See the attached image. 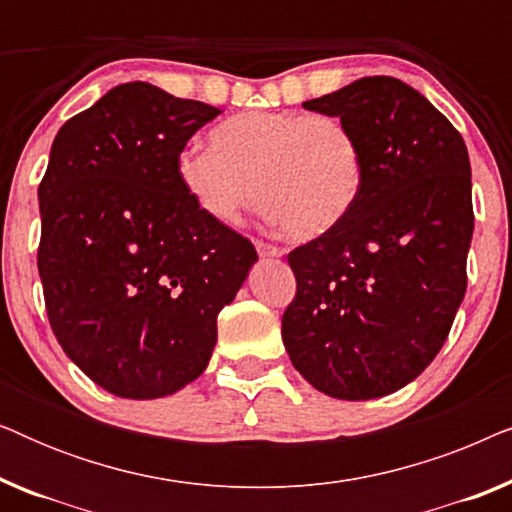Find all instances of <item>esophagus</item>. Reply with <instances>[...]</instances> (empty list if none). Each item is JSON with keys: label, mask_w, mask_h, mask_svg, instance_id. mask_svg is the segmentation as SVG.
I'll list each match as a JSON object with an SVG mask.
<instances>
[{"label": "esophagus", "mask_w": 512, "mask_h": 512, "mask_svg": "<svg viewBox=\"0 0 512 512\" xmlns=\"http://www.w3.org/2000/svg\"><path fill=\"white\" fill-rule=\"evenodd\" d=\"M256 251L263 258H279V256H284V249H279V247H275V244H268V242H256Z\"/></svg>", "instance_id": "34e87169"}]
</instances>
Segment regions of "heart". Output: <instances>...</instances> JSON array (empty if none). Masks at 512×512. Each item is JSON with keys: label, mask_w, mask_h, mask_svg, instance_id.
Instances as JSON below:
<instances>
[{"label": "heart", "mask_w": 512, "mask_h": 512, "mask_svg": "<svg viewBox=\"0 0 512 512\" xmlns=\"http://www.w3.org/2000/svg\"><path fill=\"white\" fill-rule=\"evenodd\" d=\"M177 179L207 219L233 226L256 193L265 219L310 240L356 205L366 156L359 135L335 116L244 111L209 132V149L179 153Z\"/></svg>", "instance_id": "heart-1"}]
</instances>
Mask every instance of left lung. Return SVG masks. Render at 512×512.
<instances>
[{"instance_id":"8db88e82","label":"left lung","mask_w":512,"mask_h":512,"mask_svg":"<svg viewBox=\"0 0 512 512\" xmlns=\"http://www.w3.org/2000/svg\"><path fill=\"white\" fill-rule=\"evenodd\" d=\"M303 107L359 135L366 181L338 226L289 254L298 289L282 340L314 389L368 401L415 380L445 345L466 293L471 163L457 128L394 76Z\"/></svg>"}]
</instances>
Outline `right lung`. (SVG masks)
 I'll return each mask as SVG.
<instances>
[{"label":"right lung","mask_w":512,"mask_h":512,"mask_svg":"<svg viewBox=\"0 0 512 512\" xmlns=\"http://www.w3.org/2000/svg\"><path fill=\"white\" fill-rule=\"evenodd\" d=\"M221 111L121 83L62 125L39 184V277L51 328L95 384L160 398L202 375L216 317L258 261L207 219L177 156Z\"/></svg>","instance_id":"add662e5"}]
</instances>
